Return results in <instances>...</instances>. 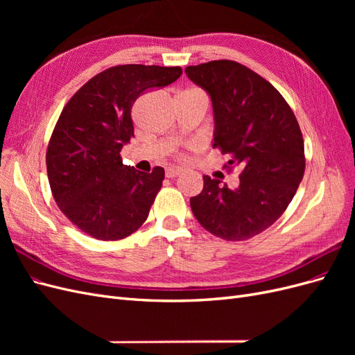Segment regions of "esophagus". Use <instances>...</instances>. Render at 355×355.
Instances as JSON below:
<instances>
[{"label": "esophagus", "mask_w": 355, "mask_h": 355, "mask_svg": "<svg viewBox=\"0 0 355 355\" xmlns=\"http://www.w3.org/2000/svg\"><path fill=\"white\" fill-rule=\"evenodd\" d=\"M182 173H184V168H180V167H168L166 170V176L167 178H176V176H179Z\"/></svg>", "instance_id": "1"}]
</instances>
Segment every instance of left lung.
I'll return each instance as SVG.
<instances>
[{
    "instance_id": "8db88e82",
    "label": "left lung",
    "mask_w": 355,
    "mask_h": 355,
    "mask_svg": "<svg viewBox=\"0 0 355 355\" xmlns=\"http://www.w3.org/2000/svg\"><path fill=\"white\" fill-rule=\"evenodd\" d=\"M210 96L211 146L240 166V185L202 176L191 210L204 230L228 241L249 240L282 216L304 178V139L296 116L272 84L232 60L185 69Z\"/></svg>"
}]
</instances>
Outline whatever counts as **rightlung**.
<instances>
[{
    "instance_id": "right-lung-1",
    "label": "right lung",
    "mask_w": 355,
    "mask_h": 355,
    "mask_svg": "<svg viewBox=\"0 0 355 355\" xmlns=\"http://www.w3.org/2000/svg\"><path fill=\"white\" fill-rule=\"evenodd\" d=\"M180 75L179 67H114L85 83L63 108L47 148L50 188L63 214L93 239L121 240L146 220L164 168L144 173L123 164L120 153L135 136V101Z\"/></svg>"
}]
</instances>
